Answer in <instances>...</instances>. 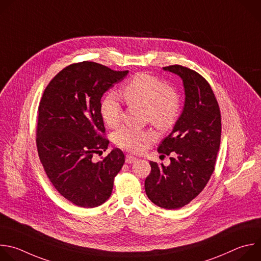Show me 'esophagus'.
<instances>
[{"label":"esophagus","mask_w":261,"mask_h":261,"mask_svg":"<svg viewBox=\"0 0 261 261\" xmlns=\"http://www.w3.org/2000/svg\"><path fill=\"white\" fill-rule=\"evenodd\" d=\"M138 161V159L137 158H135V156H133V155H126V158H125V163L126 164H134V163H136Z\"/></svg>","instance_id":"obj_1"}]
</instances>
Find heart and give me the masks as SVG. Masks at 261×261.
I'll return each mask as SVG.
<instances>
[{"instance_id": "1", "label": "heart", "mask_w": 261, "mask_h": 261, "mask_svg": "<svg viewBox=\"0 0 261 261\" xmlns=\"http://www.w3.org/2000/svg\"><path fill=\"white\" fill-rule=\"evenodd\" d=\"M123 96L128 103L142 106L146 109L147 119L156 127L166 129L177 120L180 111L178 94L161 78L140 73L128 80L123 87ZM100 114L105 123L115 127L121 120L122 106L116 93L111 92L102 98ZM150 130L132 127H121L114 136L116 145L140 152L146 143L154 139Z\"/></svg>"}]
</instances>
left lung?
<instances>
[{
  "label": "left lung",
  "mask_w": 261,
  "mask_h": 261,
  "mask_svg": "<svg viewBox=\"0 0 261 261\" xmlns=\"http://www.w3.org/2000/svg\"><path fill=\"white\" fill-rule=\"evenodd\" d=\"M178 75L185 92L182 113L172 133L158 151L170 155L171 164L150 162L145 180L148 198L164 209H179L195 198L209 182L221 139V114L207 81L193 70L179 65L165 67Z\"/></svg>",
  "instance_id": "1"
}]
</instances>
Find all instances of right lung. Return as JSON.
Masks as SVG:
<instances>
[{
	"label": "right lung",
	"mask_w": 261,
	"mask_h": 261,
	"mask_svg": "<svg viewBox=\"0 0 261 261\" xmlns=\"http://www.w3.org/2000/svg\"><path fill=\"white\" fill-rule=\"evenodd\" d=\"M127 74L92 62L73 64L49 82L41 98L36 139L40 162L55 188L78 206L105 202L124 164L118 148L101 162L94 163L92 156L109 145L100 98Z\"/></svg>",
	"instance_id": "add662e5"
}]
</instances>
